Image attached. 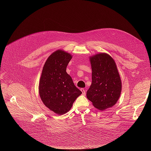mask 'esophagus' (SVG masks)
Instances as JSON below:
<instances>
[{
	"mask_svg": "<svg viewBox=\"0 0 151 151\" xmlns=\"http://www.w3.org/2000/svg\"><path fill=\"white\" fill-rule=\"evenodd\" d=\"M81 91H82V93H83V95H85L86 93V89L85 88H82L81 89Z\"/></svg>",
	"mask_w": 151,
	"mask_h": 151,
	"instance_id": "34e87169",
	"label": "esophagus"
}]
</instances>
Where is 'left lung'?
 <instances>
[{
  "mask_svg": "<svg viewBox=\"0 0 151 151\" xmlns=\"http://www.w3.org/2000/svg\"><path fill=\"white\" fill-rule=\"evenodd\" d=\"M92 68V83L87 98L99 110L115 105L122 91V81L114 59L106 53L89 57Z\"/></svg>",
  "mask_w": 151,
  "mask_h": 151,
  "instance_id": "left-lung-1",
  "label": "left lung"
}]
</instances>
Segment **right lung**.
Segmentation results:
<instances>
[{
  "instance_id": "1",
  "label": "right lung",
  "mask_w": 151,
  "mask_h": 151,
  "mask_svg": "<svg viewBox=\"0 0 151 151\" xmlns=\"http://www.w3.org/2000/svg\"><path fill=\"white\" fill-rule=\"evenodd\" d=\"M72 55L57 50L47 58L39 82V95L43 104L57 115L70 110L77 98L82 94L74 85L66 68Z\"/></svg>"
}]
</instances>
